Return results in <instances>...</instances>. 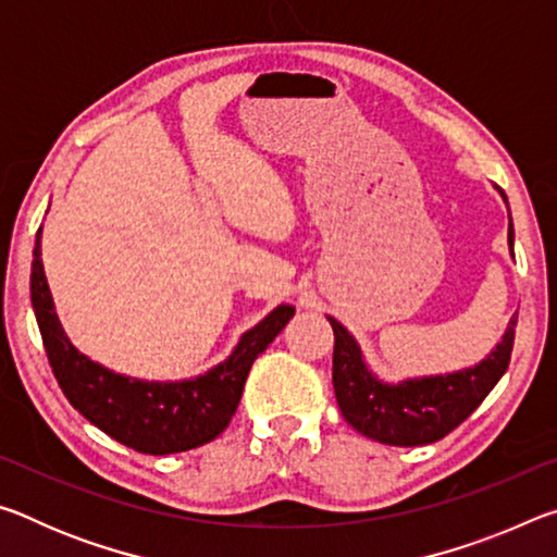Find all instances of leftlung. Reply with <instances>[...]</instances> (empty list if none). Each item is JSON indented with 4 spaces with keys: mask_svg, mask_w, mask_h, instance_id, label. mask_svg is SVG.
Returning <instances> with one entry per match:
<instances>
[{
    "mask_svg": "<svg viewBox=\"0 0 557 557\" xmlns=\"http://www.w3.org/2000/svg\"><path fill=\"white\" fill-rule=\"evenodd\" d=\"M502 196L506 201L504 191ZM508 248L513 256L511 215H508ZM326 319L334 329L332 379L338 410L348 425L361 435L395 447H418L437 442L459 428L482 405L508 369L518 322L513 314L494 351L471 369L383 383L369 371L356 338L334 317Z\"/></svg>",
    "mask_w": 557,
    "mask_h": 557,
    "instance_id": "obj_1",
    "label": "left lung"
}]
</instances>
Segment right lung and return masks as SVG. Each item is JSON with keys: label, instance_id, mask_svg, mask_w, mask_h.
<instances>
[{"label": "right lung", "instance_id": "right-lung-1", "mask_svg": "<svg viewBox=\"0 0 557 557\" xmlns=\"http://www.w3.org/2000/svg\"><path fill=\"white\" fill-rule=\"evenodd\" d=\"M32 305L55 381L83 418L143 455H174L201 447L228 428L238 410L250 366L265 351L295 307L280 305L240 336L223 363L188 381L157 383L120 375L75 348L55 317L41 262V228L32 262Z\"/></svg>", "mask_w": 557, "mask_h": 557}]
</instances>
